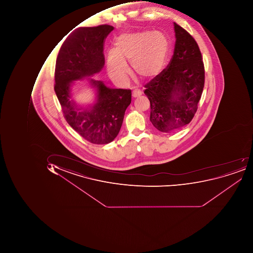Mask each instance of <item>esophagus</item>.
<instances>
[{
	"mask_svg": "<svg viewBox=\"0 0 253 253\" xmlns=\"http://www.w3.org/2000/svg\"><path fill=\"white\" fill-rule=\"evenodd\" d=\"M142 94V92L140 90V89H134L132 92V96L133 97H137V96H140V95Z\"/></svg>",
	"mask_w": 253,
	"mask_h": 253,
	"instance_id": "1",
	"label": "esophagus"
}]
</instances>
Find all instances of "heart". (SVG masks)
<instances>
[{
	"mask_svg": "<svg viewBox=\"0 0 253 253\" xmlns=\"http://www.w3.org/2000/svg\"><path fill=\"white\" fill-rule=\"evenodd\" d=\"M169 51V42L159 32L123 33L115 40L113 51L106 56L108 74L113 81L124 84L130 67L137 76L150 79L162 70Z\"/></svg>",
	"mask_w": 253,
	"mask_h": 253,
	"instance_id": "1",
	"label": "heart"
}]
</instances>
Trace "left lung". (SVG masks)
<instances>
[{
  "instance_id": "8db88e82",
  "label": "left lung",
  "mask_w": 253,
  "mask_h": 253,
  "mask_svg": "<svg viewBox=\"0 0 253 253\" xmlns=\"http://www.w3.org/2000/svg\"><path fill=\"white\" fill-rule=\"evenodd\" d=\"M175 44L167 68L144 86L150 120L157 130L172 133L190 123L205 86V66L198 43L174 23Z\"/></svg>"
}]
</instances>
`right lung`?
Here are the masks:
<instances>
[{
  "label": "right lung",
  "mask_w": 253,
  "mask_h": 253,
  "mask_svg": "<svg viewBox=\"0 0 253 253\" xmlns=\"http://www.w3.org/2000/svg\"><path fill=\"white\" fill-rule=\"evenodd\" d=\"M113 30L107 24L76 29L63 42L57 57L54 89L64 117L92 144H109L116 138L131 102V90L111 89L101 81L89 79L97 89V102L83 109L71 99L70 87L74 81L92 76L103 68L105 40Z\"/></svg>",
  "instance_id": "add662e5"
}]
</instances>
